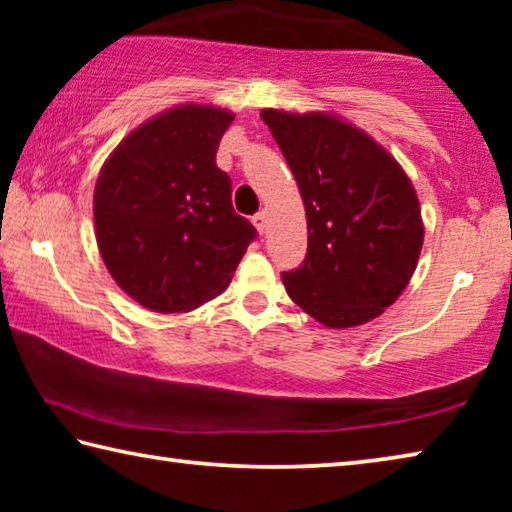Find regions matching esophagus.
I'll return each mask as SVG.
<instances>
[{
  "mask_svg": "<svg viewBox=\"0 0 512 512\" xmlns=\"http://www.w3.org/2000/svg\"><path fill=\"white\" fill-rule=\"evenodd\" d=\"M253 225L257 228L259 235H264L266 228H268V214H266V212H257V214L253 216Z\"/></svg>",
  "mask_w": 512,
  "mask_h": 512,
  "instance_id": "esophagus-1",
  "label": "esophagus"
}]
</instances>
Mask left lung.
Returning <instances> with one entry per match:
<instances>
[{"mask_svg": "<svg viewBox=\"0 0 512 512\" xmlns=\"http://www.w3.org/2000/svg\"><path fill=\"white\" fill-rule=\"evenodd\" d=\"M296 178L307 257L282 273L289 298L325 327L363 325L400 298L424 241L418 194L384 146L329 112L264 108Z\"/></svg>", "mask_w": 512, "mask_h": 512, "instance_id": "left-lung-1", "label": "left lung"}]
</instances>
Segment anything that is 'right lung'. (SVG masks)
<instances>
[{
    "mask_svg": "<svg viewBox=\"0 0 512 512\" xmlns=\"http://www.w3.org/2000/svg\"><path fill=\"white\" fill-rule=\"evenodd\" d=\"M235 115L185 103L119 142L94 187L108 273L142 307L183 314L228 287L257 230L232 207L216 149Z\"/></svg>",
    "mask_w": 512,
    "mask_h": 512,
    "instance_id": "1",
    "label": "right lung"
}]
</instances>
